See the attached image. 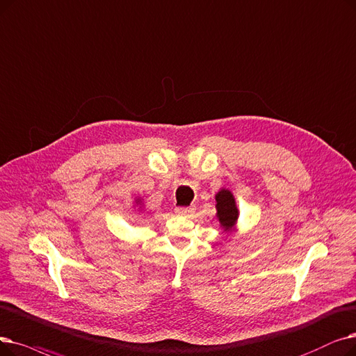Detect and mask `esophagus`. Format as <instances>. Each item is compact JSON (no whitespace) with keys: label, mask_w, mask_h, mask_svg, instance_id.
<instances>
[{"label":"esophagus","mask_w":356,"mask_h":356,"mask_svg":"<svg viewBox=\"0 0 356 356\" xmlns=\"http://www.w3.org/2000/svg\"><path fill=\"white\" fill-rule=\"evenodd\" d=\"M175 212H176L177 215H181V216H188V215H191V213L195 212V207H177V208L175 209Z\"/></svg>","instance_id":"34e87169"}]
</instances>
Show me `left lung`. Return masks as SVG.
<instances>
[{"label":"left lung","instance_id":"8db88e82","mask_svg":"<svg viewBox=\"0 0 356 356\" xmlns=\"http://www.w3.org/2000/svg\"><path fill=\"white\" fill-rule=\"evenodd\" d=\"M216 200V216L224 231H229L237 222L238 209L236 207V199L229 191L221 189L215 196Z\"/></svg>","mask_w":356,"mask_h":356}]
</instances>
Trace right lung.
Returning <instances> with one entry per match:
<instances>
[{"instance_id": "right-lung-1", "label": "right lung", "mask_w": 356, "mask_h": 356, "mask_svg": "<svg viewBox=\"0 0 356 356\" xmlns=\"http://www.w3.org/2000/svg\"><path fill=\"white\" fill-rule=\"evenodd\" d=\"M136 202H140V199H138V200H136Z\"/></svg>"}]
</instances>
